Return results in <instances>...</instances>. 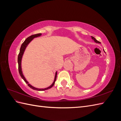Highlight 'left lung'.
<instances>
[{
    "label": "left lung",
    "instance_id": "8db88e82",
    "mask_svg": "<svg viewBox=\"0 0 121 121\" xmlns=\"http://www.w3.org/2000/svg\"><path fill=\"white\" fill-rule=\"evenodd\" d=\"M91 39H92L93 41H94V42H96V43H100V42H99V41H97V40L94 37H92V36H91Z\"/></svg>",
    "mask_w": 121,
    "mask_h": 121
}]
</instances>
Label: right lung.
I'll use <instances>...</instances> for the list:
<instances>
[{
  "label": "right lung",
  "mask_w": 121,
  "mask_h": 121,
  "mask_svg": "<svg viewBox=\"0 0 121 121\" xmlns=\"http://www.w3.org/2000/svg\"><path fill=\"white\" fill-rule=\"evenodd\" d=\"M41 35H42L41 33H39V34H37L35 35H33L30 36V37H28L25 40V41L23 43V44L21 45V47L20 48V53H19V55H18V57H17V63H18V65H19V74L22 77V78L24 80V81L28 84V86L30 87L31 88H32V89H34L35 90H38V91H44V90H47V89L51 88H52L54 85L55 82H56V76H57V72H56V74H55L54 81H53V83H52V85H50L48 87L45 88H36L34 86H33L32 85H31V84L27 81L26 79L25 78V76H24V75L23 74L22 69V57H23V54H24V52L25 51V49H26L28 45L30 43L34 38L40 37V36H41Z\"/></svg>",
  "instance_id": "right-lung-1"
}]
</instances>
